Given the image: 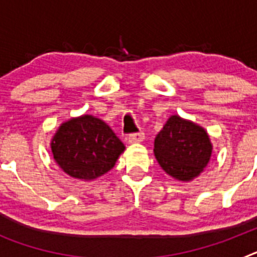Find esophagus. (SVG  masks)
<instances>
[{"mask_svg": "<svg viewBox=\"0 0 257 257\" xmlns=\"http://www.w3.org/2000/svg\"><path fill=\"white\" fill-rule=\"evenodd\" d=\"M128 143L130 144H135V143H140L144 140V134L143 133H135V134H130L128 135Z\"/></svg>", "mask_w": 257, "mask_h": 257, "instance_id": "esophagus-1", "label": "esophagus"}]
</instances>
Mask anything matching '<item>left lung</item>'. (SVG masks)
<instances>
[{"instance_id": "obj_1", "label": "left lung", "mask_w": 257, "mask_h": 257, "mask_svg": "<svg viewBox=\"0 0 257 257\" xmlns=\"http://www.w3.org/2000/svg\"><path fill=\"white\" fill-rule=\"evenodd\" d=\"M212 153L210 136L194 122L171 115L154 140V156L174 179L190 181L197 178Z\"/></svg>"}]
</instances>
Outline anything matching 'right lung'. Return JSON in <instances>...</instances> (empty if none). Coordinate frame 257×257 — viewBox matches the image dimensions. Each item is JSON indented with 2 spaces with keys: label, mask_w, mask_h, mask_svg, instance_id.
I'll return each mask as SVG.
<instances>
[{
  "label": "right lung",
  "mask_w": 257,
  "mask_h": 257,
  "mask_svg": "<svg viewBox=\"0 0 257 257\" xmlns=\"http://www.w3.org/2000/svg\"><path fill=\"white\" fill-rule=\"evenodd\" d=\"M124 145L100 118L85 114L61 123L51 140L54 160L65 174L94 180L113 169Z\"/></svg>",
  "instance_id": "obj_1"
}]
</instances>
